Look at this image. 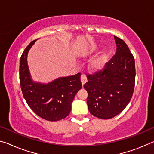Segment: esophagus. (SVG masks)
Wrapping results in <instances>:
<instances>
[{
    "mask_svg": "<svg viewBox=\"0 0 154 154\" xmlns=\"http://www.w3.org/2000/svg\"><path fill=\"white\" fill-rule=\"evenodd\" d=\"M87 80L88 79H87V77H86V75L82 74L81 75V82H82V84L83 86H84V85L85 84V83L87 82Z\"/></svg>",
    "mask_w": 154,
    "mask_h": 154,
    "instance_id": "34e87169",
    "label": "esophagus"
}]
</instances>
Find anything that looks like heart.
<instances>
[{
  "label": "heart",
  "instance_id": "obj_1",
  "mask_svg": "<svg viewBox=\"0 0 154 154\" xmlns=\"http://www.w3.org/2000/svg\"><path fill=\"white\" fill-rule=\"evenodd\" d=\"M94 51V48L93 46L90 47L89 49H88L85 54L86 55H90L92 53H93ZM106 56L105 55H102L100 56L99 57L95 58L94 60H93L91 62V64H90V66H91V68L93 70H99L101 69V68L103 66V65L105 64V62H106Z\"/></svg>",
  "mask_w": 154,
  "mask_h": 154
}]
</instances>
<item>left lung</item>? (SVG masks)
I'll return each instance as SVG.
<instances>
[{
  "label": "left lung",
  "instance_id": "left-lung-1",
  "mask_svg": "<svg viewBox=\"0 0 154 154\" xmlns=\"http://www.w3.org/2000/svg\"><path fill=\"white\" fill-rule=\"evenodd\" d=\"M116 54L102 70L88 75L84 88L90 114L102 119L113 118L130 103L135 85V61L128 45L114 36Z\"/></svg>",
  "mask_w": 154,
  "mask_h": 154
}]
</instances>
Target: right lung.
<instances>
[{
  "label": "right lung",
  "mask_w": 154,
  "mask_h": 154,
  "mask_svg": "<svg viewBox=\"0 0 154 154\" xmlns=\"http://www.w3.org/2000/svg\"><path fill=\"white\" fill-rule=\"evenodd\" d=\"M35 40L26 46L20 57L19 74L22 92L28 106L38 116L49 121H60L70 114L75 94L82 88L81 73L60 77L46 84L34 82L26 58Z\"/></svg>",
  "instance_id": "1"
}]
</instances>
